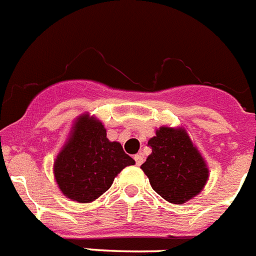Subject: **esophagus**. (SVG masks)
<instances>
[{
	"instance_id": "34e87169",
	"label": "esophagus",
	"mask_w": 256,
	"mask_h": 256,
	"mask_svg": "<svg viewBox=\"0 0 256 256\" xmlns=\"http://www.w3.org/2000/svg\"><path fill=\"white\" fill-rule=\"evenodd\" d=\"M134 160H136L137 166H141L144 163V155L141 154V152L136 154V155H134Z\"/></svg>"
}]
</instances>
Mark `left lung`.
I'll use <instances>...</instances> for the list:
<instances>
[{
  "instance_id": "1",
  "label": "left lung",
  "mask_w": 256,
  "mask_h": 256,
  "mask_svg": "<svg viewBox=\"0 0 256 256\" xmlns=\"http://www.w3.org/2000/svg\"><path fill=\"white\" fill-rule=\"evenodd\" d=\"M148 145L152 154L141 170L162 198L182 204L202 192L208 167L184 128L160 126Z\"/></svg>"
}]
</instances>
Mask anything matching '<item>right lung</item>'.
<instances>
[{"mask_svg":"<svg viewBox=\"0 0 256 256\" xmlns=\"http://www.w3.org/2000/svg\"><path fill=\"white\" fill-rule=\"evenodd\" d=\"M104 124L82 114L54 162V178L60 192L78 203H89L112 185L123 168L136 162L119 142L107 138Z\"/></svg>","mask_w":256,"mask_h":256,"instance_id":"obj_1","label":"right lung"}]
</instances>
